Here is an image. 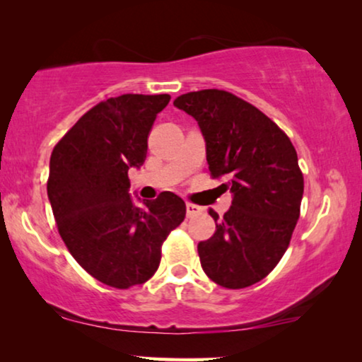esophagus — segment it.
<instances>
[{"mask_svg": "<svg viewBox=\"0 0 362 362\" xmlns=\"http://www.w3.org/2000/svg\"><path fill=\"white\" fill-rule=\"evenodd\" d=\"M201 212H202V207L192 204V202H187V204H186L187 217H196V216H199Z\"/></svg>", "mask_w": 362, "mask_h": 362, "instance_id": "obj_1", "label": "esophagus"}]
</instances>
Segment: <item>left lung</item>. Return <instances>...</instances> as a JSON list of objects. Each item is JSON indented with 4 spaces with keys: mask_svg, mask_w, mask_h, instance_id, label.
Listing matches in <instances>:
<instances>
[{
    "mask_svg": "<svg viewBox=\"0 0 362 362\" xmlns=\"http://www.w3.org/2000/svg\"><path fill=\"white\" fill-rule=\"evenodd\" d=\"M175 107L199 125L214 180L226 177L232 206L197 244L201 267L214 284L239 290L265 279L288 249L300 217L303 173L286 133L234 93L206 88L182 93Z\"/></svg>",
    "mask_w": 362,
    "mask_h": 362,
    "instance_id": "1",
    "label": "left lung"
}]
</instances>
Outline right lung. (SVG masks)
<instances>
[{"label":"right lung","mask_w":362,"mask_h":362,"mask_svg":"<svg viewBox=\"0 0 362 362\" xmlns=\"http://www.w3.org/2000/svg\"><path fill=\"white\" fill-rule=\"evenodd\" d=\"M170 98H107L83 113L52 150L47 196L59 234L77 264L113 288L150 280L163 242L185 221L186 204L175 192L163 191L141 207L128 192V170L145 163L148 135Z\"/></svg>","instance_id":"obj_1"}]
</instances>
